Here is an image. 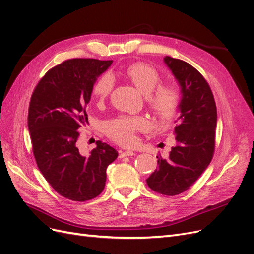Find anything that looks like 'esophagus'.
I'll list each match as a JSON object with an SVG mask.
<instances>
[{
    "label": "esophagus",
    "mask_w": 254,
    "mask_h": 254,
    "mask_svg": "<svg viewBox=\"0 0 254 254\" xmlns=\"http://www.w3.org/2000/svg\"><path fill=\"white\" fill-rule=\"evenodd\" d=\"M135 153L131 150H125L120 153V158H124V157H130V156H133Z\"/></svg>",
    "instance_id": "esophagus-1"
}]
</instances>
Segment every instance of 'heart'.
<instances>
[{"label": "heart", "mask_w": 254, "mask_h": 254, "mask_svg": "<svg viewBox=\"0 0 254 254\" xmlns=\"http://www.w3.org/2000/svg\"><path fill=\"white\" fill-rule=\"evenodd\" d=\"M125 74L134 86L146 95L150 110L160 119H170L176 113L181 101V91L175 83L160 82V74L147 64L137 63L129 65ZM114 79L108 73L102 75L92 89L98 105L104 104L111 94ZM150 129V122L141 115H119L107 121L104 131L107 136L120 145L129 146L136 142V134Z\"/></svg>", "instance_id": "b5f03b06"}]
</instances>
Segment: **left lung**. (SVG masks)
I'll return each mask as SVG.
<instances>
[{
    "label": "left lung",
    "instance_id": "left-lung-1",
    "mask_svg": "<svg viewBox=\"0 0 254 254\" xmlns=\"http://www.w3.org/2000/svg\"><path fill=\"white\" fill-rule=\"evenodd\" d=\"M164 61L181 87V114L174 131L175 146L167 159L157 157V170L146 182L159 194L176 196L193 186L211 162L217 111L209 83L193 65L170 56Z\"/></svg>",
    "mask_w": 254,
    "mask_h": 254
}]
</instances>
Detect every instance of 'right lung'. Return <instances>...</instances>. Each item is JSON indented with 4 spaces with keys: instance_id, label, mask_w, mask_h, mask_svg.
<instances>
[{
    "instance_id": "1",
    "label": "right lung",
    "mask_w": 254,
    "mask_h": 254,
    "mask_svg": "<svg viewBox=\"0 0 254 254\" xmlns=\"http://www.w3.org/2000/svg\"><path fill=\"white\" fill-rule=\"evenodd\" d=\"M112 60L67 59L52 67L37 83L28 108V130L36 163L50 186L73 201L102 193L106 170L118 158L101 141L83 157L77 148L78 129L88 123L87 105L96 78Z\"/></svg>"
}]
</instances>
